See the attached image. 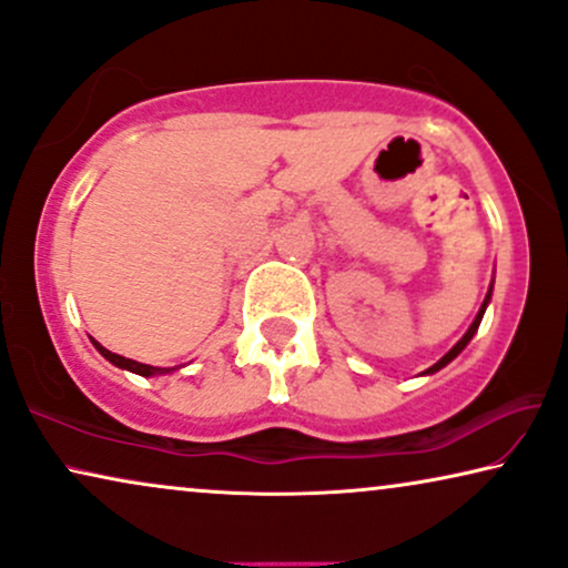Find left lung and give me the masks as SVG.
Returning a JSON list of instances; mask_svg holds the SVG:
<instances>
[{
	"instance_id": "8db88e82",
	"label": "left lung",
	"mask_w": 568,
	"mask_h": 568,
	"mask_svg": "<svg viewBox=\"0 0 568 568\" xmlns=\"http://www.w3.org/2000/svg\"><path fill=\"white\" fill-rule=\"evenodd\" d=\"M490 288H494V285H490ZM488 301H490V291H488V296H486V301H483V306H480V312H478V316H475V322L470 324V329H467V332H465V337H463V339H459V343H457L455 347H452V351H449L447 355H444V358H442V361H438V363H434V366H430L426 374H434V372H438V368H444V366H447V363H449V361H455V358H457V355L465 351V345H467V343H470V339H473V335H475V332H478V327H480V320H483V314H486V306H488Z\"/></svg>"
}]
</instances>
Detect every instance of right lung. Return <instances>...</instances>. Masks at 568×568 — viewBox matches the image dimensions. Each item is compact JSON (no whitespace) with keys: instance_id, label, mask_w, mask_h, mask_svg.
<instances>
[{"instance_id":"right-lung-1","label":"right lung","mask_w":568,"mask_h":568,"mask_svg":"<svg viewBox=\"0 0 568 568\" xmlns=\"http://www.w3.org/2000/svg\"><path fill=\"white\" fill-rule=\"evenodd\" d=\"M93 345L98 347V353H101L105 361H111L113 366H119V368H126V372H134V374H140V376H153V374H169V372H173V368H155V366H148V363H138V361H132V358H124V355H119V353L105 351V347L101 343H95V339H93Z\"/></svg>"}]
</instances>
